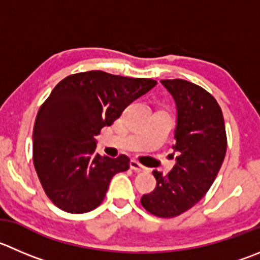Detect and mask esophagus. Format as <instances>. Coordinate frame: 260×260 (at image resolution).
Masks as SVG:
<instances>
[{
	"label": "esophagus",
	"instance_id": "1",
	"mask_svg": "<svg viewBox=\"0 0 260 260\" xmlns=\"http://www.w3.org/2000/svg\"><path fill=\"white\" fill-rule=\"evenodd\" d=\"M129 166H131V169H132V170L137 171V173H141V171L147 170V168H145L143 165H141V164L138 162V161H136V160H131Z\"/></svg>",
	"mask_w": 260,
	"mask_h": 260
}]
</instances>
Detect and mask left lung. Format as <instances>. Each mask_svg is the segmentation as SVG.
I'll list each match as a JSON object with an SVG mask.
<instances>
[{"label": "left lung", "mask_w": 260, "mask_h": 260, "mask_svg": "<svg viewBox=\"0 0 260 260\" xmlns=\"http://www.w3.org/2000/svg\"><path fill=\"white\" fill-rule=\"evenodd\" d=\"M176 105L174 152L168 175L155 170L156 188L141 203L157 217L181 215L200 202L215 181L228 148L225 122L215 98L185 80H161Z\"/></svg>", "instance_id": "1"}]
</instances>
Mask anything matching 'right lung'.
<instances>
[{"label": "right lung", "mask_w": 260, "mask_h": 260, "mask_svg": "<svg viewBox=\"0 0 260 260\" xmlns=\"http://www.w3.org/2000/svg\"><path fill=\"white\" fill-rule=\"evenodd\" d=\"M157 82L103 71L63 79L40 107L32 131V161L49 200L70 213L95 210L113 176L129 158L96 153L95 136L109 127L132 102Z\"/></svg>", "instance_id": "add662e5"}]
</instances>
